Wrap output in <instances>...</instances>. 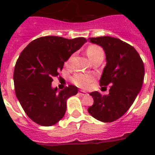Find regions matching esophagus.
Masks as SVG:
<instances>
[{"label":"esophagus","mask_w":155,"mask_h":155,"mask_svg":"<svg viewBox=\"0 0 155 155\" xmlns=\"http://www.w3.org/2000/svg\"><path fill=\"white\" fill-rule=\"evenodd\" d=\"M78 93H79V95H80V96H84V95L87 94V92H84V91H81V90H80Z\"/></svg>","instance_id":"1"}]
</instances>
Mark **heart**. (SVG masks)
I'll use <instances>...</instances> for the list:
<instances>
[{
    "mask_svg": "<svg viewBox=\"0 0 155 155\" xmlns=\"http://www.w3.org/2000/svg\"><path fill=\"white\" fill-rule=\"evenodd\" d=\"M86 53H87V55L88 56V58L92 60V58L98 55V54H104V51L101 47H100L99 46L91 45L86 50ZM70 60L71 58H69L68 62H70ZM71 80L75 85H77L79 87H87L89 86V84L92 81V77L91 75L77 73V74H75L73 75Z\"/></svg>",
    "mask_w": 155,
    "mask_h": 155,
    "instance_id": "heart-1",
    "label": "heart"
}]
</instances>
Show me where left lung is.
<instances>
[{
	"label": "left lung",
	"mask_w": 155,
	"mask_h": 155,
	"mask_svg": "<svg viewBox=\"0 0 155 155\" xmlns=\"http://www.w3.org/2000/svg\"><path fill=\"white\" fill-rule=\"evenodd\" d=\"M88 39L105 52L107 63L100 85L111 87L108 95L90 93L94 103L87 111L97 120L112 122L127 112L139 93L144 80V63L134 47L118 38L104 36Z\"/></svg>",
	"instance_id": "1"
}]
</instances>
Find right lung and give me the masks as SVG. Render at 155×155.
<instances>
[{"instance_id":"add662e5","label":"right lung","mask_w":155,"mask_h":155,"mask_svg":"<svg viewBox=\"0 0 155 155\" xmlns=\"http://www.w3.org/2000/svg\"><path fill=\"white\" fill-rule=\"evenodd\" d=\"M87 39L45 36L31 42L17 60L13 82L17 98L29 117L42 126H51L63 117L67 100L76 95L77 87L69 85L58 92L51 87L63 64Z\"/></svg>"}]
</instances>
